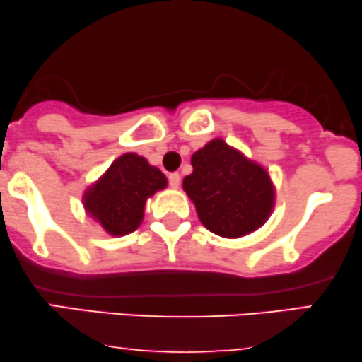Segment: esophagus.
<instances>
[{"label": "esophagus", "mask_w": 362, "mask_h": 362, "mask_svg": "<svg viewBox=\"0 0 362 362\" xmlns=\"http://www.w3.org/2000/svg\"><path fill=\"white\" fill-rule=\"evenodd\" d=\"M168 181H170V186L171 187H180V182H181V176H180V173H171L170 176H168Z\"/></svg>", "instance_id": "1"}]
</instances>
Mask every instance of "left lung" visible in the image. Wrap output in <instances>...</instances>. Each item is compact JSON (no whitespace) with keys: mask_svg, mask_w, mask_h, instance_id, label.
<instances>
[{"mask_svg":"<svg viewBox=\"0 0 362 362\" xmlns=\"http://www.w3.org/2000/svg\"><path fill=\"white\" fill-rule=\"evenodd\" d=\"M191 164L192 173L182 180V189L206 229L223 238H241L267 221L276 194L261 164L219 138L192 154Z\"/></svg>","mask_w":362,"mask_h":362,"instance_id":"left-lung-1","label":"left lung"}]
</instances>
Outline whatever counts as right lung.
<instances>
[{
	"mask_svg": "<svg viewBox=\"0 0 362 362\" xmlns=\"http://www.w3.org/2000/svg\"><path fill=\"white\" fill-rule=\"evenodd\" d=\"M166 176L143 156L126 153L84 192V209L111 236H124L143 221L144 204L164 189Z\"/></svg>",
	"mask_w": 362,
	"mask_h": 362,
	"instance_id": "1",
	"label": "right lung"
}]
</instances>
